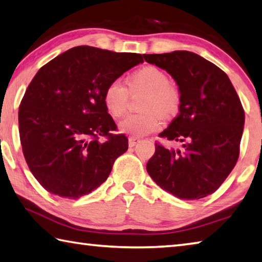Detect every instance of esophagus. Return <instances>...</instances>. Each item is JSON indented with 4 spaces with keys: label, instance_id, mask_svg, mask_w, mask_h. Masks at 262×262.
I'll use <instances>...</instances> for the list:
<instances>
[{
    "label": "esophagus",
    "instance_id": "obj_1",
    "mask_svg": "<svg viewBox=\"0 0 262 262\" xmlns=\"http://www.w3.org/2000/svg\"><path fill=\"white\" fill-rule=\"evenodd\" d=\"M128 143H129L130 147H133V146H135L136 144L141 143V140L137 139V137H129V140H128Z\"/></svg>",
    "mask_w": 262,
    "mask_h": 262
}]
</instances>
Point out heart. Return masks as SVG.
Instances as JSON below:
<instances>
[{
    "label": "heart",
    "instance_id": "1",
    "mask_svg": "<svg viewBox=\"0 0 262 262\" xmlns=\"http://www.w3.org/2000/svg\"><path fill=\"white\" fill-rule=\"evenodd\" d=\"M144 93L141 110L137 115L126 117L120 122V130L132 137H143L157 132L161 127V117L169 116L178 110L180 92L168 82V75L154 65H146L137 70L127 80V88L119 80L106 85L103 102L112 117L120 118L128 107L129 94Z\"/></svg>",
    "mask_w": 262,
    "mask_h": 262
}]
</instances>
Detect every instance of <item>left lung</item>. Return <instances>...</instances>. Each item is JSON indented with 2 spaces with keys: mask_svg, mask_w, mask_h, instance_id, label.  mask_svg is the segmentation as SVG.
Wrapping results in <instances>:
<instances>
[{
  "mask_svg": "<svg viewBox=\"0 0 262 262\" xmlns=\"http://www.w3.org/2000/svg\"><path fill=\"white\" fill-rule=\"evenodd\" d=\"M177 81L180 113L160 137L182 143L168 150L156 143L146 170L161 189L185 201L215 192L239 156L245 113L228 75L194 52L144 55Z\"/></svg>",
  "mask_w": 262,
  "mask_h": 262,
  "instance_id": "1",
  "label": "left lung"
}]
</instances>
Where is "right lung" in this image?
<instances>
[{
  "label": "right lung",
  "instance_id": "obj_1",
  "mask_svg": "<svg viewBox=\"0 0 262 262\" xmlns=\"http://www.w3.org/2000/svg\"><path fill=\"white\" fill-rule=\"evenodd\" d=\"M140 63V54L79 46L35 74L19 105V136L28 168L47 191L78 199L106 181L128 139L112 133L117 125L103 94Z\"/></svg>",
  "mask_w": 262,
  "mask_h": 262
}]
</instances>
